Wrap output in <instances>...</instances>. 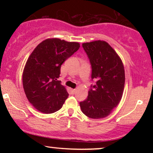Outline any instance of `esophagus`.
Listing matches in <instances>:
<instances>
[{
  "mask_svg": "<svg viewBox=\"0 0 153 153\" xmlns=\"http://www.w3.org/2000/svg\"><path fill=\"white\" fill-rule=\"evenodd\" d=\"M76 89H71V93L72 94V95H74V94H75V93H76Z\"/></svg>",
  "mask_w": 153,
  "mask_h": 153,
  "instance_id": "34e87169",
  "label": "esophagus"
}]
</instances>
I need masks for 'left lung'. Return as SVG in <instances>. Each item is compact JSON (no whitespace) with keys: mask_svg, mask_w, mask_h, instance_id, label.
<instances>
[{"mask_svg":"<svg viewBox=\"0 0 153 153\" xmlns=\"http://www.w3.org/2000/svg\"><path fill=\"white\" fill-rule=\"evenodd\" d=\"M82 47L90 60L92 80L88 95L81 102V109L93 119L105 118L116 107L122 98L125 86V70L120 58L105 41L83 43Z\"/></svg>","mask_w":153,"mask_h":153,"instance_id":"left-lung-1","label":"left lung"}]
</instances>
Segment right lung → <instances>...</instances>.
<instances>
[{"label":"right lung","instance_id":"right-lung-1","mask_svg":"<svg viewBox=\"0 0 153 153\" xmlns=\"http://www.w3.org/2000/svg\"><path fill=\"white\" fill-rule=\"evenodd\" d=\"M79 47L78 42L47 39L29 56L23 72V86L29 102L37 111L49 114L61 108L69 94L57 79L61 65Z\"/></svg>","mask_w":153,"mask_h":153}]
</instances>
